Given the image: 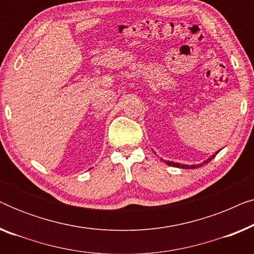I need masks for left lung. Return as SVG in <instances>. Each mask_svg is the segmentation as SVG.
<instances>
[{
    "instance_id": "obj_1",
    "label": "left lung",
    "mask_w": 254,
    "mask_h": 254,
    "mask_svg": "<svg viewBox=\"0 0 254 254\" xmlns=\"http://www.w3.org/2000/svg\"><path fill=\"white\" fill-rule=\"evenodd\" d=\"M220 151V150H218ZM218 151L217 152H215V155H213L211 156V157H209L207 159V161H204L202 164H200V165H186V164H180V163H175V162H170V161H164L166 164L168 165H171V166H176V168H180V169H195V168H199V166H202L204 163H208V162H210L211 159H213L215 156H216L217 154H218Z\"/></svg>"
}]
</instances>
